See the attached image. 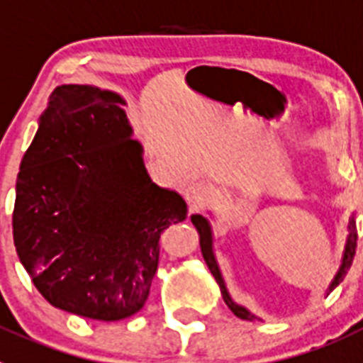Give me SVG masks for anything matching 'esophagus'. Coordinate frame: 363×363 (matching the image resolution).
<instances>
[{"mask_svg":"<svg viewBox=\"0 0 363 363\" xmlns=\"http://www.w3.org/2000/svg\"><path fill=\"white\" fill-rule=\"evenodd\" d=\"M210 194H211L210 186L202 181H191L184 189L186 201L189 202V206H194V208L204 204V202L208 201V197H210Z\"/></svg>","mask_w":363,"mask_h":363,"instance_id":"esophagus-1","label":"esophagus"}]
</instances>
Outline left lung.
Wrapping results in <instances>:
<instances>
[{
	"mask_svg": "<svg viewBox=\"0 0 363 363\" xmlns=\"http://www.w3.org/2000/svg\"><path fill=\"white\" fill-rule=\"evenodd\" d=\"M191 222H194L195 228H197V231H199V235H201L202 257H204L206 264H208V267H210L211 275L215 277V280H217L218 286H220L222 298H224V302H226V306L231 309V311L235 313V315L238 316V318L255 320V315H251V313L247 311V309H244V308H240V306H237V303H235L233 300L230 298V295H228L226 286H224V282H222L220 271H218L217 262H215L213 251H211V228H210V224H208V220H206L204 217H201V215H194V217H191ZM349 228H351V233H349L347 244H345L344 260H342L340 269H338V273H336L335 280H333L331 289H335V287L338 286V284H340L342 280H344V277L347 275L349 267H351V264H352V259H354V253H357L358 233H357V228H354V220H351V226H349Z\"/></svg>",
	"mask_w": 363,
	"mask_h": 363,
	"instance_id": "8db88e82",
	"label": "left lung"
}]
</instances>
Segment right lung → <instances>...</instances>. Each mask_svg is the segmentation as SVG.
<instances>
[{
	"mask_svg": "<svg viewBox=\"0 0 363 363\" xmlns=\"http://www.w3.org/2000/svg\"><path fill=\"white\" fill-rule=\"evenodd\" d=\"M123 99L90 84L48 97L23 155L14 246L38 291L63 311L116 322L145 306L161 235L186 202L150 181Z\"/></svg>",
	"mask_w": 363,
	"mask_h": 363,
	"instance_id": "right-lung-1",
	"label": "right lung"
}]
</instances>
